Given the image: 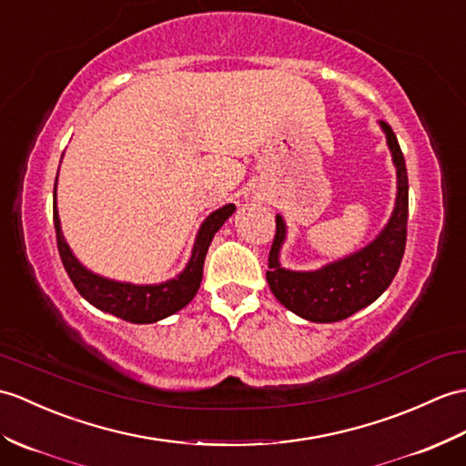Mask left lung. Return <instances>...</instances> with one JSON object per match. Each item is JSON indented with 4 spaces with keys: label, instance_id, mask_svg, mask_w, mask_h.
Masks as SVG:
<instances>
[{
    "label": "left lung",
    "instance_id": "1",
    "mask_svg": "<svg viewBox=\"0 0 466 466\" xmlns=\"http://www.w3.org/2000/svg\"><path fill=\"white\" fill-rule=\"evenodd\" d=\"M387 147L397 170L395 207L383 230L361 250L335 259L318 269L284 268L279 252L288 238V226L282 214H276V238L268 258L266 279L276 299L296 316L316 323H333L353 316L380 298L393 282L405 254L407 216H409V180L407 167L393 128L380 121Z\"/></svg>",
    "mask_w": 466,
    "mask_h": 466
}]
</instances>
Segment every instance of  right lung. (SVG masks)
Listing matches in <instances>:
<instances>
[{"mask_svg":"<svg viewBox=\"0 0 466 466\" xmlns=\"http://www.w3.org/2000/svg\"><path fill=\"white\" fill-rule=\"evenodd\" d=\"M234 210V204H224L222 208L210 212L204 218L197 238H194L190 259L180 274L160 284H131L95 274L79 262V258L73 254L61 230L57 210V178L56 188H53V224H56L57 248L73 286L96 309L131 323H155L190 304L202 282L204 258H207L212 238L222 228V224L230 218Z\"/></svg>","mask_w":466,"mask_h":466,"instance_id":"right-lung-1","label":"right lung"}]
</instances>
